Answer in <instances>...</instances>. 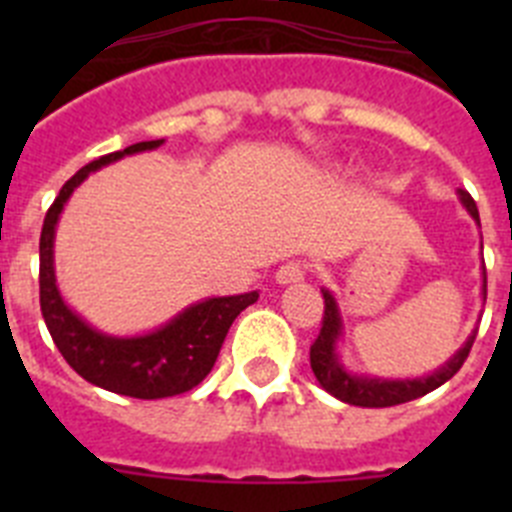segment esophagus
Returning a JSON list of instances; mask_svg holds the SVG:
<instances>
[{
  "mask_svg": "<svg viewBox=\"0 0 512 512\" xmlns=\"http://www.w3.org/2000/svg\"><path fill=\"white\" fill-rule=\"evenodd\" d=\"M307 274V266L300 264V261H289V264L279 266L277 271V282L279 284H297L302 282Z\"/></svg>",
  "mask_w": 512,
  "mask_h": 512,
  "instance_id": "34e87169",
  "label": "esophagus"
}]
</instances>
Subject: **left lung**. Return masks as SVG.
Wrapping results in <instances>:
<instances>
[{"label":"left lung","mask_w":512,"mask_h":512,"mask_svg":"<svg viewBox=\"0 0 512 512\" xmlns=\"http://www.w3.org/2000/svg\"><path fill=\"white\" fill-rule=\"evenodd\" d=\"M459 194V202L464 205V210L472 215V220L479 228V212L474 200L469 197V192L464 189H456ZM325 300V315H323V328H320L318 341L312 343L310 348V366L315 379L320 382L328 395H333L336 400L348 402V405H356V408H392V405H400V402L418 400V397L428 395L436 387L449 382L456 372L461 369V364L467 361L469 348H472L474 336H477V325L467 336V341L461 343V348L451 356L449 361H443L436 372L425 374V377H413V379H392V377H374V374H356L351 372L341 359V351H338V343L343 338V318L341 310H338V302L333 297L330 289H320ZM487 300V277H485V261H482V302Z\"/></svg>","instance_id":"8db88e82"}]
</instances>
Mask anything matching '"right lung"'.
Listing matches in <instances>:
<instances>
[{"label": "right lung", "mask_w": 512, "mask_h": 512, "mask_svg": "<svg viewBox=\"0 0 512 512\" xmlns=\"http://www.w3.org/2000/svg\"><path fill=\"white\" fill-rule=\"evenodd\" d=\"M161 146H164V138L143 140L125 151L107 153L76 171L61 187L51 210L45 212L43 233H40V310H43L45 325L51 330L53 343L79 377L107 392L138 397V400H161V397L182 395L197 387L215 366L233 320L259 300V292L205 297L184 307L182 312H176L164 325L148 333H135V336L104 333L89 325L63 300L56 279L53 246H56V225L71 194L87 182V176L94 171L115 164L125 156L156 151Z\"/></svg>", "instance_id": "obj_1"}]
</instances>
